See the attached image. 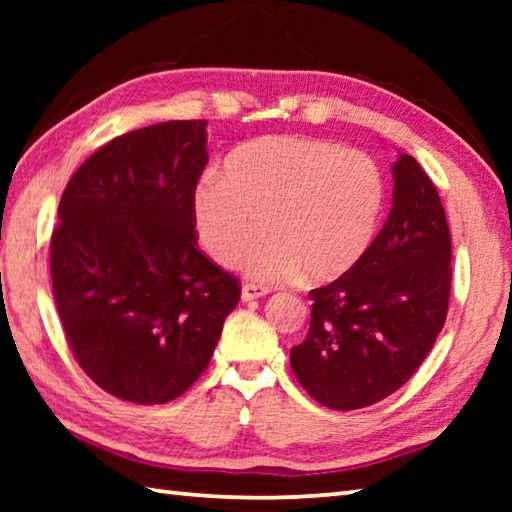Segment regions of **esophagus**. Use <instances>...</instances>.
I'll list each match as a JSON object with an SVG mask.
<instances>
[{
	"label": "esophagus",
	"mask_w": 512,
	"mask_h": 512,
	"mask_svg": "<svg viewBox=\"0 0 512 512\" xmlns=\"http://www.w3.org/2000/svg\"><path fill=\"white\" fill-rule=\"evenodd\" d=\"M268 293L266 287H259V284H244L241 287V300L250 302V300H257V298H264Z\"/></svg>",
	"instance_id": "34e87169"
}]
</instances>
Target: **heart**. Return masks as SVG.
Instances as JSON below:
<instances>
[{
  "instance_id": "heart-1",
  "label": "heart",
  "mask_w": 512,
  "mask_h": 512,
  "mask_svg": "<svg viewBox=\"0 0 512 512\" xmlns=\"http://www.w3.org/2000/svg\"><path fill=\"white\" fill-rule=\"evenodd\" d=\"M205 171L194 187L196 235L207 255L235 266L248 257L257 282L305 271L311 282L345 275L368 253L386 205V178L375 158L339 144L293 135L246 142Z\"/></svg>"
}]
</instances>
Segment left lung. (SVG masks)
Returning a JSON list of instances; mask_svg holds the SVG:
<instances>
[{
    "label": "left lung",
    "mask_w": 512,
    "mask_h": 512,
    "mask_svg": "<svg viewBox=\"0 0 512 512\" xmlns=\"http://www.w3.org/2000/svg\"><path fill=\"white\" fill-rule=\"evenodd\" d=\"M393 205L361 262L309 291L311 323L291 370L334 411L377 404L411 379L445 325L452 237L440 196L415 158L393 164Z\"/></svg>",
    "instance_id": "8db88e82"
}]
</instances>
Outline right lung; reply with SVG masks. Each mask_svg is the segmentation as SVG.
I'll return each instance as SVG.
<instances>
[{"label": "right lung", "instance_id": "add662e5", "mask_svg": "<svg viewBox=\"0 0 512 512\" xmlns=\"http://www.w3.org/2000/svg\"><path fill=\"white\" fill-rule=\"evenodd\" d=\"M207 121H164L101 146L69 180L51 235V282L69 348L119 400L167 404L203 375L235 275L196 246L192 196Z\"/></svg>", "mask_w": 512, "mask_h": 512}]
</instances>
